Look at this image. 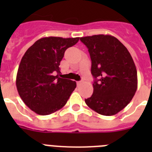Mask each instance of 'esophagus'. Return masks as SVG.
<instances>
[{
	"label": "esophagus",
	"instance_id": "34e87169",
	"mask_svg": "<svg viewBox=\"0 0 152 152\" xmlns=\"http://www.w3.org/2000/svg\"><path fill=\"white\" fill-rule=\"evenodd\" d=\"M81 84H82V81H77V86H80Z\"/></svg>",
	"mask_w": 152,
	"mask_h": 152
}]
</instances>
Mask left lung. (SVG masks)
Wrapping results in <instances>:
<instances>
[{
    "mask_svg": "<svg viewBox=\"0 0 152 152\" xmlns=\"http://www.w3.org/2000/svg\"><path fill=\"white\" fill-rule=\"evenodd\" d=\"M80 40L88 47L94 93L86 104L103 116L121 111L133 98L138 86L137 70L128 49L110 35H94Z\"/></svg>",
    "mask_w": 152,
    "mask_h": 152,
    "instance_id": "obj_1",
    "label": "left lung"
}]
</instances>
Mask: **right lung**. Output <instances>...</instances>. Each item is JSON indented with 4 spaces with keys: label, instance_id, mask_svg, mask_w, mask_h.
Wrapping results in <instances>:
<instances>
[{
    "label": "right lung",
    "instance_id": "1",
    "mask_svg": "<svg viewBox=\"0 0 152 152\" xmlns=\"http://www.w3.org/2000/svg\"><path fill=\"white\" fill-rule=\"evenodd\" d=\"M79 37H44L30 46L21 59L16 79L23 103L36 113L49 115L62 108L76 88V82L62 78L60 61Z\"/></svg>",
    "mask_w": 152,
    "mask_h": 152
}]
</instances>
